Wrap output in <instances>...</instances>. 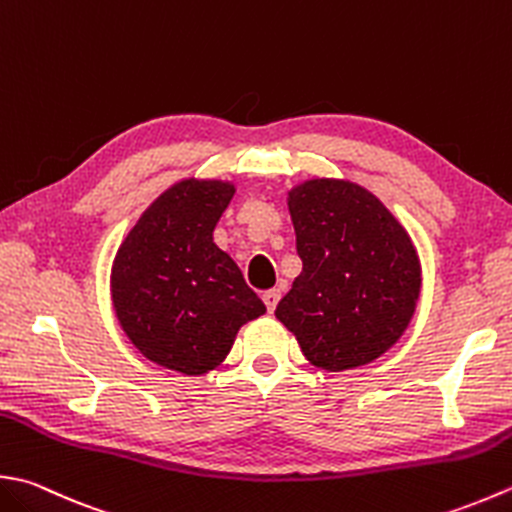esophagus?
<instances>
[{
	"label": "esophagus",
	"instance_id": "esophagus-1",
	"mask_svg": "<svg viewBox=\"0 0 512 512\" xmlns=\"http://www.w3.org/2000/svg\"><path fill=\"white\" fill-rule=\"evenodd\" d=\"M279 297H282V293H279L277 288H273V290H266L262 299H264V304H266V308H268V313H273L275 306H277V302H279Z\"/></svg>",
	"mask_w": 512,
	"mask_h": 512
}]
</instances>
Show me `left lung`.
<instances>
[{"instance_id": "1", "label": "left lung", "mask_w": 512, "mask_h": 512, "mask_svg": "<svg viewBox=\"0 0 512 512\" xmlns=\"http://www.w3.org/2000/svg\"><path fill=\"white\" fill-rule=\"evenodd\" d=\"M302 273L275 317L306 359L339 373L373 362L413 319L422 268L406 228L364 186L308 179L288 193Z\"/></svg>"}]
</instances>
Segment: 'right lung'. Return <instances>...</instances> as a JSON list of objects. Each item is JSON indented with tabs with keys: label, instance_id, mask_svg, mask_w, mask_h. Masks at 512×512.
<instances>
[{
	"label": "right lung",
	"instance_id": "add662e5",
	"mask_svg": "<svg viewBox=\"0 0 512 512\" xmlns=\"http://www.w3.org/2000/svg\"><path fill=\"white\" fill-rule=\"evenodd\" d=\"M233 195L235 186L222 179H182L144 210L113 262L119 326L150 362L182 375L217 368L237 330L266 313L213 242Z\"/></svg>",
	"mask_w": 512,
	"mask_h": 512
}]
</instances>
